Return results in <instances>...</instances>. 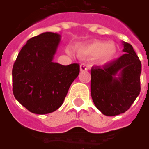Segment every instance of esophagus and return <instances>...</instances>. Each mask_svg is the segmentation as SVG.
<instances>
[{
  "label": "esophagus",
  "instance_id": "1",
  "mask_svg": "<svg viewBox=\"0 0 149 149\" xmlns=\"http://www.w3.org/2000/svg\"><path fill=\"white\" fill-rule=\"evenodd\" d=\"M80 70H81V72L87 71L88 70V67L86 66V64H84V63H81V66H80Z\"/></svg>",
  "mask_w": 149,
  "mask_h": 149
}]
</instances>
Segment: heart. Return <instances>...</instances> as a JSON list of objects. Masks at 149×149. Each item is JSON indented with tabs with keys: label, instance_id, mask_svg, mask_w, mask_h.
Masks as SVG:
<instances>
[{
	"label": "heart",
	"instance_id": "b5f03b06",
	"mask_svg": "<svg viewBox=\"0 0 149 149\" xmlns=\"http://www.w3.org/2000/svg\"><path fill=\"white\" fill-rule=\"evenodd\" d=\"M75 51L79 57L89 59L95 57L98 64H105L111 62L117 54V46L114 42L93 40L87 43H80L75 46Z\"/></svg>",
	"mask_w": 149,
	"mask_h": 149
}]
</instances>
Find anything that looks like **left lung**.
Masks as SVG:
<instances>
[{
	"label": "left lung",
	"mask_w": 149,
	"mask_h": 149,
	"mask_svg": "<svg viewBox=\"0 0 149 149\" xmlns=\"http://www.w3.org/2000/svg\"><path fill=\"white\" fill-rule=\"evenodd\" d=\"M125 54L104 67H92L91 92L94 104L106 116L130 109L140 92L141 62L132 45L123 41Z\"/></svg>",
	"instance_id": "left-lung-1"
}]
</instances>
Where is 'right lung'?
<instances>
[{
  "label": "right lung",
  "instance_id": "add662e5",
  "mask_svg": "<svg viewBox=\"0 0 149 149\" xmlns=\"http://www.w3.org/2000/svg\"><path fill=\"white\" fill-rule=\"evenodd\" d=\"M60 38L59 34L49 32L32 37L14 63V95L32 113L47 114L57 110L80 72L78 63L64 66L53 62Z\"/></svg>",
  "mask_w": 149,
  "mask_h": 149
}]
</instances>
